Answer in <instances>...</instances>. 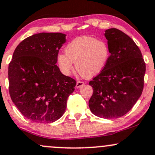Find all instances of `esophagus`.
<instances>
[{
    "mask_svg": "<svg viewBox=\"0 0 155 155\" xmlns=\"http://www.w3.org/2000/svg\"><path fill=\"white\" fill-rule=\"evenodd\" d=\"M84 84V82L82 81H76V88H79L81 87H82L83 85Z\"/></svg>",
    "mask_w": 155,
    "mask_h": 155,
    "instance_id": "obj_1",
    "label": "esophagus"
}]
</instances>
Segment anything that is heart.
<instances>
[{
	"label": "heart",
	"mask_w": 155,
	"mask_h": 155,
	"mask_svg": "<svg viewBox=\"0 0 155 155\" xmlns=\"http://www.w3.org/2000/svg\"><path fill=\"white\" fill-rule=\"evenodd\" d=\"M65 54L57 58L58 66L65 75H70L74 70L84 78H92L104 70L110 55L108 44L91 36L74 38L66 46Z\"/></svg>",
	"instance_id": "1"
}]
</instances>
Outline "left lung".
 I'll return each mask as SVG.
<instances>
[{"label":"left lung","instance_id":"8db88e82","mask_svg":"<svg viewBox=\"0 0 155 155\" xmlns=\"http://www.w3.org/2000/svg\"><path fill=\"white\" fill-rule=\"evenodd\" d=\"M110 55L104 70L89 84L93 93L89 101L95 116L117 119L133 107L141 95L146 64L133 40L116 28L105 31Z\"/></svg>","mask_w":155,"mask_h":155}]
</instances>
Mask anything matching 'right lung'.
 Listing matches in <instances>:
<instances>
[{
    "mask_svg": "<svg viewBox=\"0 0 155 155\" xmlns=\"http://www.w3.org/2000/svg\"><path fill=\"white\" fill-rule=\"evenodd\" d=\"M66 35L41 33L24 39L8 65L9 94L21 114L38 123L54 122L63 116L75 79L63 75L57 58Z\"/></svg>",
    "mask_w": 155,
    "mask_h": 155,
    "instance_id": "right-lung-1",
    "label": "right lung"
}]
</instances>
